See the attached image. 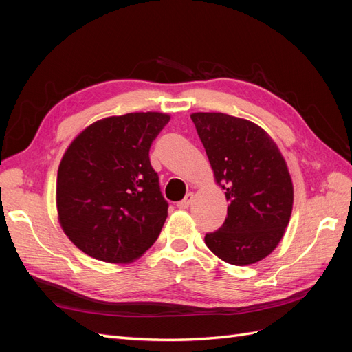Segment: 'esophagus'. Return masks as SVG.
I'll return each mask as SVG.
<instances>
[{
  "mask_svg": "<svg viewBox=\"0 0 352 352\" xmlns=\"http://www.w3.org/2000/svg\"><path fill=\"white\" fill-rule=\"evenodd\" d=\"M192 199H194V194L189 192V194H186V197L182 201L177 202V207L180 210H186L190 206V202H192Z\"/></svg>",
  "mask_w": 352,
  "mask_h": 352,
  "instance_id": "esophagus-1",
  "label": "esophagus"
}]
</instances>
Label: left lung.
Segmentation results:
<instances>
[{"instance_id": "obj_1", "label": "left lung", "mask_w": 352, "mask_h": 352, "mask_svg": "<svg viewBox=\"0 0 352 352\" xmlns=\"http://www.w3.org/2000/svg\"><path fill=\"white\" fill-rule=\"evenodd\" d=\"M216 184L225 189L228 217L206 235L223 261L248 265L267 257L283 238L294 185L278 145L263 127L225 113L190 114Z\"/></svg>"}]
</instances>
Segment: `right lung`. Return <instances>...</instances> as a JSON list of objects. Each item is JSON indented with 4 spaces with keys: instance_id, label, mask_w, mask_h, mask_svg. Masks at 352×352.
Masks as SVG:
<instances>
[{
    "instance_id": "right-lung-1",
    "label": "right lung",
    "mask_w": 352,
    "mask_h": 352,
    "mask_svg": "<svg viewBox=\"0 0 352 352\" xmlns=\"http://www.w3.org/2000/svg\"><path fill=\"white\" fill-rule=\"evenodd\" d=\"M168 120V114L157 111L105 117L85 127L63 155L58 221L89 257L132 263L157 241L168 204L150 148Z\"/></svg>"
}]
</instances>
